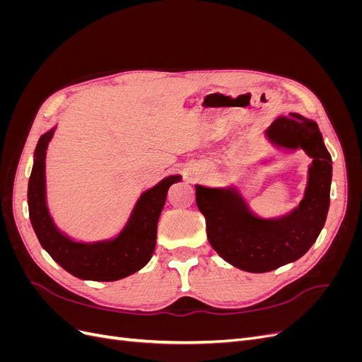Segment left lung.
Instances as JSON below:
<instances>
[{"label": "left lung", "mask_w": 362, "mask_h": 362, "mask_svg": "<svg viewBox=\"0 0 362 362\" xmlns=\"http://www.w3.org/2000/svg\"><path fill=\"white\" fill-rule=\"evenodd\" d=\"M266 136L278 148L302 149L313 158L303 199L288 214L262 218L235 189L194 185L208 242L229 264L250 273L275 270L305 255L319 237L329 210L332 158L314 120L290 113L276 119Z\"/></svg>", "instance_id": "obj_1"}]
</instances>
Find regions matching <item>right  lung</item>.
Returning a JSON list of instances; mask_svg holds the SVG:
<instances>
[{"label":"right lung","instance_id":"add662e5","mask_svg":"<svg viewBox=\"0 0 362 362\" xmlns=\"http://www.w3.org/2000/svg\"><path fill=\"white\" fill-rule=\"evenodd\" d=\"M56 128L40 136L28 181V213L42 247L71 275L87 281H117L148 264L157 242V223L172 184L181 175H170L144 192L115 238L100 242H75L54 223L47 205L45 158Z\"/></svg>","mask_w":362,"mask_h":362}]
</instances>
